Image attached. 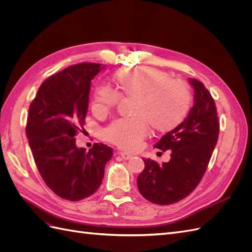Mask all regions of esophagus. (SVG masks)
<instances>
[{
	"label": "esophagus",
	"mask_w": 252,
	"mask_h": 252,
	"mask_svg": "<svg viewBox=\"0 0 252 252\" xmlns=\"http://www.w3.org/2000/svg\"><path fill=\"white\" fill-rule=\"evenodd\" d=\"M117 155H119L123 159H130L132 158L131 155H128V154H126V152H118Z\"/></svg>",
	"instance_id": "obj_1"
}]
</instances>
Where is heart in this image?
<instances>
[{
	"instance_id": "1",
	"label": "heart",
	"mask_w": 252,
	"mask_h": 252,
	"mask_svg": "<svg viewBox=\"0 0 252 252\" xmlns=\"http://www.w3.org/2000/svg\"><path fill=\"white\" fill-rule=\"evenodd\" d=\"M114 82L122 96L135 97L134 119H121L104 130L106 141L119 148L132 151L148 134L149 126L157 132H169L180 126L192 105L190 86L185 81L154 67L121 68L114 73ZM117 91L102 86L97 88L93 109L106 114L118 105Z\"/></svg>"
}]
</instances>
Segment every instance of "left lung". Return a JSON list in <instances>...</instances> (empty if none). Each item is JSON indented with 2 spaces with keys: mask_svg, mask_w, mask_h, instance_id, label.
I'll return each instance as SVG.
<instances>
[{
  "mask_svg": "<svg viewBox=\"0 0 252 252\" xmlns=\"http://www.w3.org/2000/svg\"><path fill=\"white\" fill-rule=\"evenodd\" d=\"M194 89V105L187 118L162 136L155 148L170 150V161L159 165L144 158L145 169L136 180L140 193L158 205L185 199L199 185L215 149L220 122L216 103L204 84L189 79Z\"/></svg>",
  "mask_w": 252,
  "mask_h": 252,
  "instance_id": "8db88e82",
  "label": "left lung"
}]
</instances>
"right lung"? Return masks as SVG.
I'll use <instances>...</instances> for the list:
<instances>
[{
    "label": "right lung",
    "instance_id": "right-lung-1",
    "mask_svg": "<svg viewBox=\"0 0 252 252\" xmlns=\"http://www.w3.org/2000/svg\"><path fill=\"white\" fill-rule=\"evenodd\" d=\"M104 67L81 63L45 80L29 106L26 135L42 179L64 200L81 201L102 184L112 148L95 143L78 148L88 111L91 80Z\"/></svg>",
    "mask_w": 252,
    "mask_h": 252
}]
</instances>
